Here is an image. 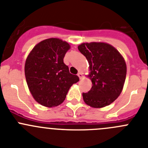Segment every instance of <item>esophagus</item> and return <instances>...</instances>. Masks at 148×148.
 <instances>
[{
  "label": "esophagus",
  "instance_id": "34e87169",
  "mask_svg": "<svg viewBox=\"0 0 148 148\" xmlns=\"http://www.w3.org/2000/svg\"><path fill=\"white\" fill-rule=\"evenodd\" d=\"M77 76L79 77V79H83V75H82V74L81 72H79L78 74H77Z\"/></svg>",
  "mask_w": 148,
  "mask_h": 148
}]
</instances>
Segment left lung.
I'll return each mask as SVG.
<instances>
[{
    "instance_id": "8db88e82",
    "label": "left lung",
    "mask_w": 148,
    "mask_h": 148,
    "mask_svg": "<svg viewBox=\"0 0 148 148\" xmlns=\"http://www.w3.org/2000/svg\"><path fill=\"white\" fill-rule=\"evenodd\" d=\"M89 63L92 88L82 93L86 104L94 108L110 105L120 96L126 77L124 58L114 47L103 42L82 43L78 46Z\"/></svg>"
}]
</instances>
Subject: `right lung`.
<instances>
[{
    "label": "right lung",
    "mask_w": 148,
    "mask_h": 148,
    "mask_svg": "<svg viewBox=\"0 0 148 148\" xmlns=\"http://www.w3.org/2000/svg\"><path fill=\"white\" fill-rule=\"evenodd\" d=\"M70 45L56 38L41 41L31 50L25 64L26 82L33 97L47 107L63 103L71 85L79 79L63 63Z\"/></svg>",
    "instance_id": "add662e5"
}]
</instances>
